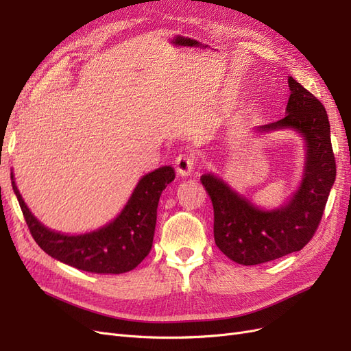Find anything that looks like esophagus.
<instances>
[{"instance_id":"34e87169","label":"esophagus","mask_w":351,"mask_h":351,"mask_svg":"<svg viewBox=\"0 0 351 351\" xmlns=\"http://www.w3.org/2000/svg\"><path fill=\"white\" fill-rule=\"evenodd\" d=\"M196 167V158L193 155H178L176 158V169L180 176H190Z\"/></svg>"}]
</instances>
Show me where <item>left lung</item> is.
<instances>
[{
    "instance_id": "obj_1",
    "label": "left lung",
    "mask_w": 351,
    "mask_h": 351,
    "mask_svg": "<svg viewBox=\"0 0 351 351\" xmlns=\"http://www.w3.org/2000/svg\"><path fill=\"white\" fill-rule=\"evenodd\" d=\"M287 115L261 125L263 132L293 129L306 143L300 187L289 204L272 210L254 206L214 174L200 177L214 206L218 249L240 265H259L302 250L322 219L335 182V156L325 107L299 82L289 77Z\"/></svg>"
}]
</instances>
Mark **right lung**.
<instances>
[{
  "label": "right lung",
  "instance_id": "obj_1",
  "mask_svg": "<svg viewBox=\"0 0 351 351\" xmlns=\"http://www.w3.org/2000/svg\"><path fill=\"white\" fill-rule=\"evenodd\" d=\"M174 178L169 165L143 176L119 217L108 226L80 236L61 234L42 226L22 199L13 173L12 186L32 237L51 258L86 272L123 274L134 269L149 254L159 196Z\"/></svg>",
  "mask_w": 351,
  "mask_h": 351
}]
</instances>
